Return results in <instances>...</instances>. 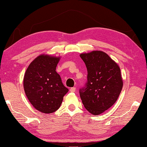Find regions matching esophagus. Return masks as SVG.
I'll return each instance as SVG.
<instances>
[{
    "mask_svg": "<svg viewBox=\"0 0 147 147\" xmlns=\"http://www.w3.org/2000/svg\"><path fill=\"white\" fill-rule=\"evenodd\" d=\"M76 91V88H70V92L71 93H74V92H75Z\"/></svg>",
    "mask_w": 147,
    "mask_h": 147,
    "instance_id": "1",
    "label": "esophagus"
}]
</instances>
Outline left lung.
Returning a JSON list of instances; mask_svg holds the SVG:
<instances>
[{"mask_svg":"<svg viewBox=\"0 0 147 147\" xmlns=\"http://www.w3.org/2000/svg\"><path fill=\"white\" fill-rule=\"evenodd\" d=\"M88 70V82L80 89L84 107L93 115H99L112 106L123 86L121 69L106 53L100 51L81 54Z\"/></svg>","mask_w":147,"mask_h":147,"instance_id":"1","label":"left lung"}]
</instances>
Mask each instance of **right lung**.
<instances>
[{
	"label": "right lung",
	"mask_w": 147,
	"mask_h": 147,
	"mask_svg": "<svg viewBox=\"0 0 147 147\" xmlns=\"http://www.w3.org/2000/svg\"><path fill=\"white\" fill-rule=\"evenodd\" d=\"M59 59V57L41 54L31 62L24 74L23 86L27 98L43 113L58 109L69 91L56 71Z\"/></svg>",
	"instance_id": "1"
}]
</instances>
